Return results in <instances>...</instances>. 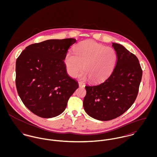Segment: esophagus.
Listing matches in <instances>:
<instances>
[{"label":"esophagus","instance_id":"34e87169","mask_svg":"<svg viewBox=\"0 0 157 157\" xmlns=\"http://www.w3.org/2000/svg\"><path fill=\"white\" fill-rule=\"evenodd\" d=\"M78 85H79V86L80 87H85V84L83 83H82V82H78Z\"/></svg>","mask_w":157,"mask_h":157}]
</instances>
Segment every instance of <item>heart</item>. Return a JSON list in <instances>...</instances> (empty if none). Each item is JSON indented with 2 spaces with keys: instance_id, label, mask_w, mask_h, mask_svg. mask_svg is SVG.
<instances>
[{
  "instance_id": "heart-1",
  "label": "heart",
  "mask_w": 157,
  "mask_h": 157,
  "mask_svg": "<svg viewBox=\"0 0 157 157\" xmlns=\"http://www.w3.org/2000/svg\"><path fill=\"white\" fill-rule=\"evenodd\" d=\"M74 51L67 52L64 59L67 74L72 77L83 67L84 71L79 74L81 79L99 83L108 78L115 67L117 54L111 47L85 40L75 45Z\"/></svg>"
}]
</instances>
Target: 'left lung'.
Wrapping results in <instances>:
<instances>
[{
	"mask_svg": "<svg viewBox=\"0 0 157 157\" xmlns=\"http://www.w3.org/2000/svg\"><path fill=\"white\" fill-rule=\"evenodd\" d=\"M117 54L115 68L103 83L86 86L85 111L101 121L111 120L128 110L137 97L143 71L138 58L123 46L112 43Z\"/></svg>",
	"mask_w": 157,
	"mask_h": 157,
	"instance_id": "obj_1",
	"label": "left lung"
}]
</instances>
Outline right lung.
Here are the masks:
<instances>
[{"label": "right lung", "instance_id": "obj_1", "mask_svg": "<svg viewBox=\"0 0 157 157\" xmlns=\"http://www.w3.org/2000/svg\"><path fill=\"white\" fill-rule=\"evenodd\" d=\"M75 39H51L28 46L16 60V85L25 106L42 118L63 112L78 88L67 75L64 59Z\"/></svg>", "mask_w": 157, "mask_h": 157}]
</instances>
